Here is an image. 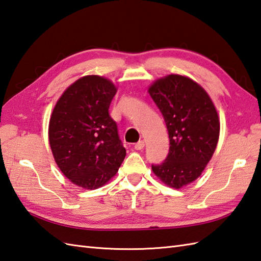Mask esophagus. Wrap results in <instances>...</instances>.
Here are the masks:
<instances>
[{"label": "esophagus", "instance_id": "esophagus-1", "mask_svg": "<svg viewBox=\"0 0 261 261\" xmlns=\"http://www.w3.org/2000/svg\"><path fill=\"white\" fill-rule=\"evenodd\" d=\"M143 148H144V141H143V140L139 141V142H137V143L135 144V149H136V150H142Z\"/></svg>", "mask_w": 261, "mask_h": 261}]
</instances>
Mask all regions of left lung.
<instances>
[{
    "instance_id": "obj_1",
    "label": "left lung",
    "mask_w": 261,
    "mask_h": 261,
    "mask_svg": "<svg viewBox=\"0 0 261 261\" xmlns=\"http://www.w3.org/2000/svg\"><path fill=\"white\" fill-rule=\"evenodd\" d=\"M149 93L162 113L170 139L167 158L152 165V171L163 184L180 189L207 167L219 140V118L208 93L190 77H161Z\"/></svg>"
}]
</instances>
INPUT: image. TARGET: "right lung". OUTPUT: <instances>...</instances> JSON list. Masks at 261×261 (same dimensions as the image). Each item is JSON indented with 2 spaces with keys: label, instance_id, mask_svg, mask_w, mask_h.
Instances as JSON below:
<instances>
[{
  "label": "right lung",
  "instance_id": "right-lung-1",
  "mask_svg": "<svg viewBox=\"0 0 261 261\" xmlns=\"http://www.w3.org/2000/svg\"><path fill=\"white\" fill-rule=\"evenodd\" d=\"M117 88L106 77L86 75L66 89L53 109L48 141L58 167L72 184L96 189L119 170L125 149L110 114Z\"/></svg>",
  "mask_w": 261,
  "mask_h": 261
}]
</instances>
